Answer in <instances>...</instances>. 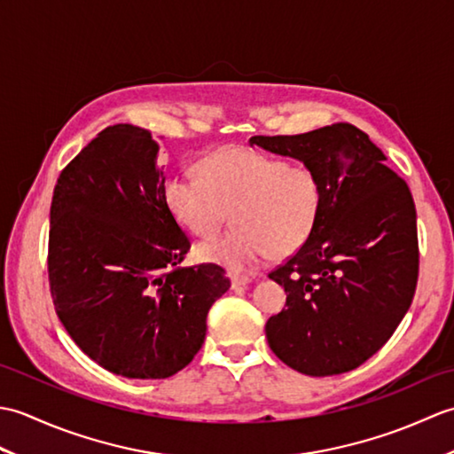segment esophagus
<instances>
[{"label": "esophagus", "instance_id": "34e87169", "mask_svg": "<svg viewBox=\"0 0 454 454\" xmlns=\"http://www.w3.org/2000/svg\"><path fill=\"white\" fill-rule=\"evenodd\" d=\"M230 283H232V288H239L249 285L247 277H239V275H230Z\"/></svg>", "mask_w": 454, "mask_h": 454}]
</instances>
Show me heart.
Instances as JSON below:
<instances>
[{
    "mask_svg": "<svg viewBox=\"0 0 454 454\" xmlns=\"http://www.w3.org/2000/svg\"><path fill=\"white\" fill-rule=\"evenodd\" d=\"M199 176L168 177L163 202L169 215L199 238L215 236L230 210L234 228L195 249L205 263L242 273L265 255L285 259L310 239L320 218L324 185L312 168L230 146L202 160Z\"/></svg>",
    "mask_w": 454,
    "mask_h": 454,
    "instance_id": "heart-1",
    "label": "heart"
}]
</instances>
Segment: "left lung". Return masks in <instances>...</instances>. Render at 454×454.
I'll use <instances>...</instances> for the list:
<instances>
[{
  "mask_svg": "<svg viewBox=\"0 0 454 454\" xmlns=\"http://www.w3.org/2000/svg\"><path fill=\"white\" fill-rule=\"evenodd\" d=\"M277 156L312 168L324 205L310 239L269 278L286 308L265 335L291 369L310 376L349 372L390 340L418 285L416 205L406 181L363 130L335 122L296 137H252Z\"/></svg>",
  "mask_w": 454,
  "mask_h": 454,
  "instance_id": "obj_1",
  "label": "left lung"
}]
</instances>
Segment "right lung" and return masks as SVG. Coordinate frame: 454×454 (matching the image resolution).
<instances>
[{"label": "right lung", "instance_id": "obj_1", "mask_svg": "<svg viewBox=\"0 0 454 454\" xmlns=\"http://www.w3.org/2000/svg\"><path fill=\"white\" fill-rule=\"evenodd\" d=\"M158 142L114 124L58 177L48 278L80 349L127 379H168L205 343L207 314L230 288L218 265L177 267L189 238L163 202Z\"/></svg>", "mask_w": 454, "mask_h": 454}]
</instances>
